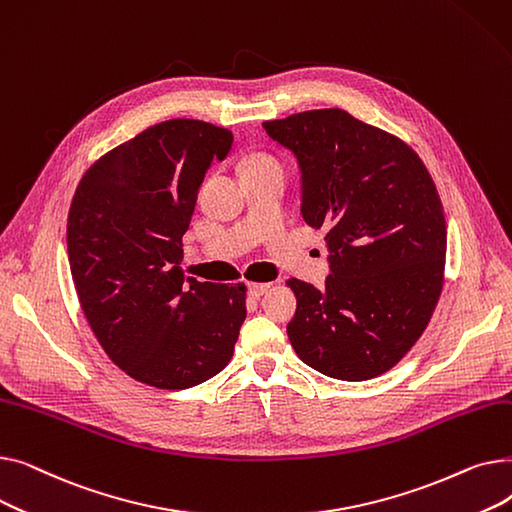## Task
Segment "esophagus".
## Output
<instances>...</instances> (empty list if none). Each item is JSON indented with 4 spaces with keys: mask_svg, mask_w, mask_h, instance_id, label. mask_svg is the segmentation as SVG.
Wrapping results in <instances>:
<instances>
[{
    "mask_svg": "<svg viewBox=\"0 0 512 512\" xmlns=\"http://www.w3.org/2000/svg\"><path fill=\"white\" fill-rule=\"evenodd\" d=\"M272 288V282H251L249 284V294L251 297H255V299H259V297H263V294Z\"/></svg>",
    "mask_w": 512,
    "mask_h": 512,
    "instance_id": "1",
    "label": "esophagus"
}]
</instances>
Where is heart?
Listing matches in <instances>:
<instances>
[{
    "mask_svg": "<svg viewBox=\"0 0 512 512\" xmlns=\"http://www.w3.org/2000/svg\"><path fill=\"white\" fill-rule=\"evenodd\" d=\"M259 166H280V161H278L272 153H265V151L251 153V155L245 159V170H247V168H259Z\"/></svg>",
    "mask_w": 512,
    "mask_h": 512,
    "instance_id": "b5f03b06",
    "label": "heart"
}]
</instances>
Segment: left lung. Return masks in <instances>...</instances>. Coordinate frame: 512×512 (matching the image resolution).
<instances>
[{"instance_id":"1","label":"left lung","mask_w":512,"mask_h":512,"mask_svg":"<svg viewBox=\"0 0 512 512\" xmlns=\"http://www.w3.org/2000/svg\"><path fill=\"white\" fill-rule=\"evenodd\" d=\"M297 155L303 218L326 228L332 276L292 278L288 338L299 359L344 382L390 371L425 332L444 288L446 218L421 157L338 107L263 122Z\"/></svg>"}]
</instances>
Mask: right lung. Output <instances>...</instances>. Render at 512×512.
<instances>
[{
	"label": "right lung",
	"mask_w": 512,
	"mask_h": 512,
	"mask_svg": "<svg viewBox=\"0 0 512 512\" xmlns=\"http://www.w3.org/2000/svg\"><path fill=\"white\" fill-rule=\"evenodd\" d=\"M232 132L174 118L101 155L68 211V261L78 303L126 375L184 390L220 373L247 317V286L184 282L182 236L213 157Z\"/></svg>",
	"instance_id": "obj_1"
}]
</instances>
